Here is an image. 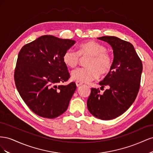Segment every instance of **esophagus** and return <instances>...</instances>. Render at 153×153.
I'll list each match as a JSON object with an SVG mask.
<instances>
[{
	"label": "esophagus",
	"instance_id": "1",
	"mask_svg": "<svg viewBox=\"0 0 153 153\" xmlns=\"http://www.w3.org/2000/svg\"><path fill=\"white\" fill-rule=\"evenodd\" d=\"M82 84H83L82 82H79V81H76V85L77 87H80V86H81Z\"/></svg>",
	"mask_w": 153,
	"mask_h": 153
}]
</instances>
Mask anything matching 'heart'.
Here are the masks:
<instances>
[{
  "label": "heart",
  "mask_w": 153,
  "mask_h": 153,
  "mask_svg": "<svg viewBox=\"0 0 153 153\" xmlns=\"http://www.w3.org/2000/svg\"><path fill=\"white\" fill-rule=\"evenodd\" d=\"M104 45L95 41H89L78 46V51L72 48L67 50L63 55V61L69 68H75L80 56L90 55L86 65L74 69L71 72L73 79L81 82H89L97 79L100 72L108 73L112 66V61L110 55L106 52Z\"/></svg>",
  "instance_id": "b5f03b06"
}]
</instances>
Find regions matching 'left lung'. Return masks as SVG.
<instances>
[{"label": "left lung", "mask_w": 153, "mask_h": 153, "mask_svg": "<svg viewBox=\"0 0 153 153\" xmlns=\"http://www.w3.org/2000/svg\"><path fill=\"white\" fill-rule=\"evenodd\" d=\"M113 49L114 61L109 73L99 84L108 86L103 94L92 88L87 105L90 113L102 120L116 118L135 101L139 91L142 63L133 46L115 36L98 38ZM101 87L100 89H101Z\"/></svg>", "instance_id": "left-lung-1"}]
</instances>
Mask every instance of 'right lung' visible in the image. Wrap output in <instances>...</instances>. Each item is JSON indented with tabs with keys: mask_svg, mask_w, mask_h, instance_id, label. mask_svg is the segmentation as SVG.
Returning a JSON list of instances; mask_svg holds the SVG:
<instances>
[{
	"mask_svg": "<svg viewBox=\"0 0 153 153\" xmlns=\"http://www.w3.org/2000/svg\"><path fill=\"white\" fill-rule=\"evenodd\" d=\"M76 43L45 35L24 45L18 53L15 82L28 107L40 117L53 119L67 110L76 85H61L69 78L63 61L66 51Z\"/></svg>",
	"mask_w": 153,
	"mask_h": 153,
	"instance_id": "obj_1",
	"label": "right lung"
}]
</instances>
